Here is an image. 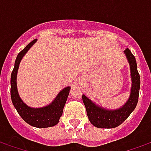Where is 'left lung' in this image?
Segmentation results:
<instances>
[{"label":"left lung","instance_id":"left-lung-1","mask_svg":"<svg viewBox=\"0 0 151 151\" xmlns=\"http://www.w3.org/2000/svg\"><path fill=\"white\" fill-rule=\"evenodd\" d=\"M124 53L130 65L131 76L133 81L131 94L126 104L118 110L109 111L97 107L86 96L84 95H82V101L85 105L89 120L94 126L97 128L112 129L119 126L129 116L131 112L135 109L137 104L139 97L140 75L137 68L136 59L129 48L125 49Z\"/></svg>","mask_w":151,"mask_h":151}]
</instances>
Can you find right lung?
<instances>
[{"instance_id":"obj_1","label":"right lung","mask_w":151,"mask_h":151,"mask_svg":"<svg viewBox=\"0 0 151 151\" xmlns=\"http://www.w3.org/2000/svg\"><path fill=\"white\" fill-rule=\"evenodd\" d=\"M36 40L31 41V43L25 47L18 53L14 63V68L13 69L10 78V95L12 103L16 108L18 114L21 116L23 120L30 125L37 128H47L56 125L59 122V120L63 113V109L65 104L66 100L69 95L70 87H65L60 92L55 100L48 106L42 108H31L28 107L22 102L17 90L16 78L18 72L19 63L21 61L22 56H24L29 48L31 47Z\"/></svg>"}]
</instances>
